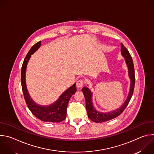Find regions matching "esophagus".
I'll list each match as a JSON object with an SVG mask.
<instances>
[{"label": "esophagus", "instance_id": "34e87169", "mask_svg": "<svg viewBox=\"0 0 154 154\" xmlns=\"http://www.w3.org/2000/svg\"><path fill=\"white\" fill-rule=\"evenodd\" d=\"M84 85V81L83 80H79L77 81V83H76V86L78 87V88H81L83 85Z\"/></svg>", "mask_w": 154, "mask_h": 154}]
</instances>
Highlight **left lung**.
<instances>
[{
	"label": "left lung",
	"instance_id": "left-lung-1",
	"mask_svg": "<svg viewBox=\"0 0 154 154\" xmlns=\"http://www.w3.org/2000/svg\"><path fill=\"white\" fill-rule=\"evenodd\" d=\"M121 55L124 57L125 63L127 64V66L128 68V77L130 79V90L128 94L124 103L119 108L111 112H100L97 111L93 105V102L92 100L93 93L90 90V89L88 87H83L82 88V91L85 98L86 108L88 113V116L90 119H91L93 122H103L118 117L123 112V111L128 104L131 98V96L133 95L135 83L134 63L132 58H131L129 52L127 51L126 48L124 47L122 43H121Z\"/></svg>",
	"mask_w": 154,
	"mask_h": 154
}]
</instances>
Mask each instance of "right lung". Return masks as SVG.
<instances>
[{
    "label": "right lung",
    "instance_id": "right-lung-1",
    "mask_svg": "<svg viewBox=\"0 0 154 154\" xmlns=\"http://www.w3.org/2000/svg\"><path fill=\"white\" fill-rule=\"evenodd\" d=\"M41 41L33 45L27 54L21 69V85L24 99L31 112L39 119L49 122H60L65 119L66 116V109L71 96L76 92L75 83L64 91L57 100L48 105H40L37 104L30 96L27 88L26 82V71L27 63L31 57L41 46Z\"/></svg>",
    "mask_w": 154,
    "mask_h": 154
}]
</instances>
